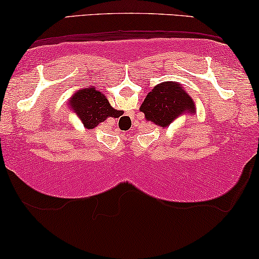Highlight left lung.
<instances>
[{"mask_svg":"<svg viewBox=\"0 0 259 259\" xmlns=\"http://www.w3.org/2000/svg\"><path fill=\"white\" fill-rule=\"evenodd\" d=\"M148 121L164 127L185 113H194L196 107L192 98L177 82H161L145 98L140 107Z\"/></svg>","mask_w":259,"mask_h":259,"instance_id":"1","label":"left lung"}]
</instances>
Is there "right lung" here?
I'll list each match as a JSON object with an SVG mask.
<instances>
[{"mask_svg":"<svg viewBox=\"0 0 259 259\" xmlns=\"http://www.w3.org/2000/svg\"><path fill=\"white\" fill-rule=\"evenodd\" d=\"M69 105L88 130H93L108 116H120L119 111L109 105L105 95L93 87L77 91L69 100Z\"/></svg>","mask_w":259,"mask_h":259,"instance_id":"obj_1","label":"right lung"}]
</instances>
